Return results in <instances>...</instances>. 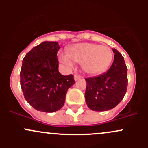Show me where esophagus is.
Here are the masks:
<instances>
[{"instance_id":"obj_1","label":"esophagus","mask_w":148,"mask_h":148,"mask_svg":"<svg viewBox=\"0 0 148 148\" xmlns=\"http://www.w3.org/2000/svg\"><path fill=\"white\" fill-rule=\"evenodd\" d=\"M74 80H75V81H77V80H79V79H80L82 78V77L81 76H79V75H78V74H75V75H74Z\"/></svg>"}]
</instances>
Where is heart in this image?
Returning a JSON list of instances; mask_svg holds the SVG:
<instances>
[{"label": "heart", "instance_id": "1", "mask_svg": "<svg viewBox=\"0 0 148 148\" xmlns=\"http://www.w3.org/2000/svg\"><path fill=\"white\" fill-rule=\"evenodd\" d=\"M113 54L108 46L96 44L82 43L69 48L68 54L62 53L59 59L64 64L71 68L73 61L82 64L84 71L96 75L107 69L112 61Z\"/></svg>", "mask_w": 148, "mask_h": 148}]
</instances>
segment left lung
<instances>
[{
  "mask_svg": "<svg viewBox=\"0 0 148 148\" xmlns=\"http://www.w3.org/2000/svg\"><path fill=\"white\" fill-rule=\"evenodd\" d=\"M114 61L108 71L98 77L85 79V100L88 107L97 112L115 107L124 98L127 88V68L124 57L115 49Z\"/></svg>",
  "mask_w": 148,
  "mask_h": 148,
  "instance_id": "8db88e82",
  "label": "left lung"
}]
</instances>
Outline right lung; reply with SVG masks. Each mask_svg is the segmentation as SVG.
I'll use <instances>...</instances> for the list:
<instances>
[{
  "mask_svg": "<svg viewBox=\"0 0 148 148\" xmlns=\"http://www.w3.org/2000/svg\"><path fill=\"white\" fill-rule=\"evenodd\" d=\"M57 42L44 41L24 56L21 69V87L30 105L38 111L53 112L64 106L74 76L59 73Z\"/></svg>",
  "mask_w": 148,
  "mask_h": 148,
  "instance_id": "1",
  "label": "right lung"
}]
</instances>
